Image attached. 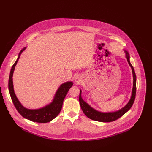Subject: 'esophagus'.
I'll return each mask as SVG.
<instances>
[{"label": "esophagus", "instance_id": "34e87169", "mask_svg": "<svg viewBox=\"0 0 152 152\" xmlns=\"http://www.w3.org/2000/svg\"><path fill=\"white\" fill-rule=\"evenodd\" d=\"M82 80V77L80 75H78L76 76V78H75V82L77 83H79Z\"/></svg>", "mask_w": 152, "mask_h": 152}]
</instances>
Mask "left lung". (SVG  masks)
I'll return each instance as SVG.
<instances>
[{"instance_id":"8db88e82","label":"left lung","mask_w":152,"mask_h":152,"mask_svg":"<svg viewBox=\"0 0 152 152\" xmlns=\"http://www.w3.org/2000/svg\"><path fill=\"white\" fill-rule=\"evenodd\" d=\"M126 53V57L127 58V62L129 64L130 67L132 69V75H133V88L132 90V94L131 99L129 101V102L127 104L119 110L114 112H101L99 111L94 109L91 106H90L87 103H86L85 101L82 98V90H80V95H79V102L81 106L82 110L84 114L87 116L88 118L99 122H109L114 121L117 120L121 116H122L126 113H127L131 107H132L135 98V93H136V75L135 73V70L132 66V64L130 62V56L129 53L127 50H124Z\"/></svg>"}]
</instances>
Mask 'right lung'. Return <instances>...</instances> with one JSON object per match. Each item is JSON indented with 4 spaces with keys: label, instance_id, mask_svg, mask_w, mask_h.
<instances>
[{
    "label": "right lung",
    "instance_id": "right-lung-1",
    "mask_svg": "<svg viewBox=\"0 0 152 152\" xmlns=\"http://www.w3.org/2000/svg\"><path fill=\"white\" fill-rule=\"evenodd\" d=\"M26 48V47L20 50L17 61L14 63L11 69L9 79V93L14 106L16 107L18 112L24 118L33 122H39V123H46V122L51 121L58 115L62 109L64 99L65 97H66L69 89L72 87L74 83L71 81L62 83L56 91L52 102L44 107H41L39 109L35 110H30L25 107L19 102V100L15 95V91H14L12 77L14 70H15V67L18 61L20 56Z\"/></svg>",
    "mask_w": 152,
    "mask_h": 152
}]
</instances>
